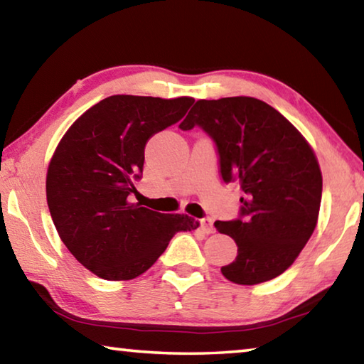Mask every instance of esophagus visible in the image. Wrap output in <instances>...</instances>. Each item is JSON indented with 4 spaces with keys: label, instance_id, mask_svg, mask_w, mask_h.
I'll return each instance as SVG.
<instances>
[{
    "label": "esophagus",
    "instance_id": "esophagus-1",
    "mask_svg": "<svg viewBox=\"0 0 364 364\" xmlns=\"http://www.w3.org/2000/svg\"><path fill=\"white\" fill-rule=\"evenodd\" d=\"M200 230L204 231L205 234H212V232L215 231L212 220H210V218H202V220H200Z\"/></svg>",
    "mask_w": 364,
    "mask_h": 364
}]
</instances>
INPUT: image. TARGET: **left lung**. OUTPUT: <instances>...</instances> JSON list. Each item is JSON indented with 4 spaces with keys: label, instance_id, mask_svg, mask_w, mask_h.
I'll use <instances>...</instances> for the list:
<instances>
[{
    "label": "left lung",
    "instance_id": "left-lung-1",
    "mask_svg": "<svg viewBox=\"0 0 364 364\" xmlns=\"http://www.w3.org/2000/svg\"><path fill=\"white\" fill-rule=\"evenodd\" d=\"M213 139L225 183L237 181L241 215L215 221L237 245L226 279L254 286L284 273L318 223L323 176L311 146L278 110L249 96L200 100L180 123Z\"/></svg>",
    "mask_w": 364,
    "mask_h": 364
}]
</instances>
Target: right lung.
<instances>
[{"instance_id":"obj_1","label":"right lung","mask_w":364,"mask_h":364,"mask_svg":"<svg viewBox=\"0 0 364 364\" xmlns=\"http://www.w3.org/2000/svg\"><path fill=\"white\" fill-rule=\"evenodd\" d=\"M193 102L188 96H109L78 117L54 151L46 175L53 223L70 254L100 278H136L176 232L199 226L188 215L130 202L146 143L180 122Z\"/></svg>"}]
</instances>
